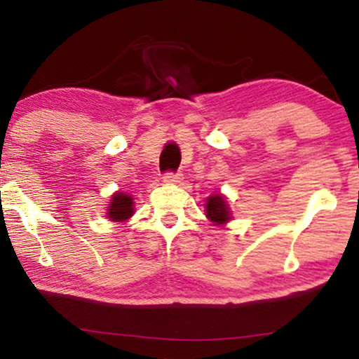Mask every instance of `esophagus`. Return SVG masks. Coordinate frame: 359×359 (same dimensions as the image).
<instances>
[{
	"mask_svg": "<svg viewBox=\"0 0 359 359\" xmlns=\"http://www.w3.org/2000/svg\"><path fill=\"white\" fill-rule=\"evenodd\" d=\"M163 182L180 184L182 182V174H179V172H165V174H163Z\"/></svg>",
	"mask_w": 359,
	"mask_h": 359,
	"instance_id": "34e87169",
	"label": "esophagus"
}]
</instances>
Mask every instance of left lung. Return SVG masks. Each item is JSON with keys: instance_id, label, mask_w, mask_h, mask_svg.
<instances>
[{"instance_id": "left-lung-1", "label": "left lung", "mask_w": 359, "mask_h": 359, "mask_svg": "<svg viewBox=\"0 0 359 359\" xmlns=\"http://www.w3.org/2000/svg\"><path fill=\"white\" fill-rule=\"evenodd\" d=\"M205 216L216 226L226 224V222L231 219V211H229L228 201H226V197L222 194H212L211 197H208Z\"/></svg>"}]
</instances>
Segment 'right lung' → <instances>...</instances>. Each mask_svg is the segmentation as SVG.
<instances>
[{
	"label": "right lung",
	"mask_w": 359,
	"mask_h": 359,
	"mask_svg": "<svg viewBox=\"0 0 359 359\" xmlns=\"http://www.w3.org/2000/svg\"><path fill=\"white\" fill-rule=\"evenodd\" d=\"M133 197L128 196L125 192H114L111 197V203L108 204V217L109 221L121 222L130 219L135 214L133 209Z\"/></svg>",
	"instance_id": "obj_1"
}]
</instances>
